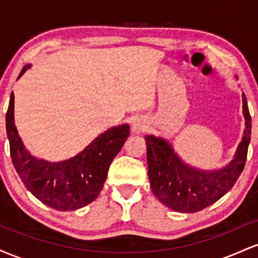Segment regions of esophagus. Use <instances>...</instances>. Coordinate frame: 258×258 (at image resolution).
<instances>
[{
  "label": "esophagus",
  "instance_id": "esophagus-1",
  "mask_svg": "<svg viewBox=\"0 0 258 258\" xmlns=\"http://www.w3.org/2000/svg\"><path fill=\"white\" fill-rule=\"evenodd\" d=\"M148 128V125H147V121L144 119H142V117H137V119H135L132 123V127H131V131L133 135H141V133H143L144 131H147Z\"/></svg>",
  "mask_w": 258,
  "mask_h": 258
}]
</instances>
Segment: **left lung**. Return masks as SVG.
Masks as SVG:
<instances>
[{
	"label": "left lung",
	"instance_id": "left-lung-1",
	"mask_svg": "<svg viewBox=\"0 0 258 258\" xmlns=\"http://www.w3.org/2000/svg\"><path fill=\"white\" fill-rule=\"evenodd\" d=\"M245 128L233 159L221 168L200 170L188 165L174 152L167 139L148 135V176L154 195L168 209L194 214L212 205L232 189L246 162L251 136V116L242 93Z\"/></svg>",
	"mask_w": 258,
	"mask_h": 258
}]
</instances>
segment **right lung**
Segmentation results:
<instances>
[{
	"instance_id": "obj_1",
	"label": "right lung",
	"mask_w": 258,
	"mask_h": 258,
	"mask_svg": "<svg viewBox=\"0 0 258 258\" xmlns=\"http://www.w3.org/2000/svg\"><path fill=\"white\" fill-rule=\"evenodd\" d=\"M31 65L23 68L22 78ZM6 130L11 158L17 173L30 193L44 205L58 211L81 209L98 198L109 166L130 136L127 123L108 128L73 158L47 161L31 155L14 123V94L12 92L6 114Z\"/></svg>"
}]
</instances>
